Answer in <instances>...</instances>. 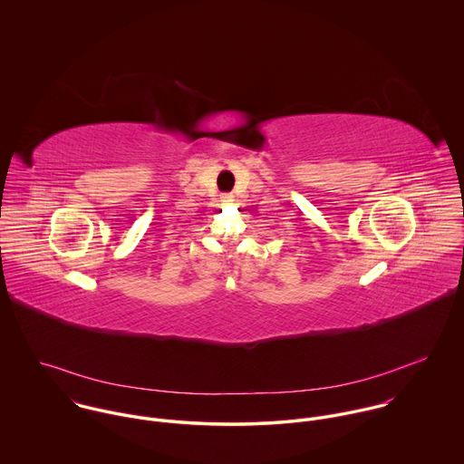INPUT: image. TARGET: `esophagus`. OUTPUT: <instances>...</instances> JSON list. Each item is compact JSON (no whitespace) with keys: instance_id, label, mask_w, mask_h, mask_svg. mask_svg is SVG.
<instances>
[{"instance_id":"34e87169","label":"esophagus","mask_w":464,"mask_h":464,"mask_svg":"<svg viewBox=\"0 0 464 464\" xmlns=\"http://www.w3.org/2000/svg\"><path fill=\"white\" fill-rule=\"evenodd\" d=\"M232 201H234V196H232V194H223V196H221V203H223V205H232Z\"/></svg>"}]
</instances>
